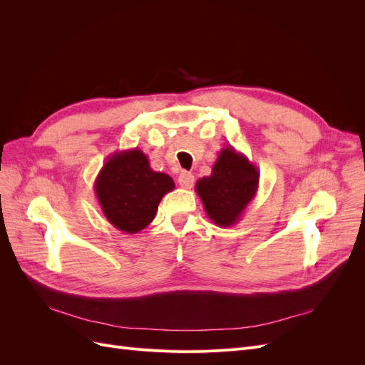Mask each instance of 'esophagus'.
I'll return each mask as SVG.
<instances>
[{"instance_id":"obj_1","label":"esophagus","mask_w":365,"mask_h":365,"mask_svg":"<svg viewBox=\"0 0 365 365\" xmlns=\"http://www.w3.org/2000/svg\"><path fill=\"white\" fill-rule=\"evenodd\" d=\"M195 182V176L189 172H181L178 176V184L182 187V189H190L193 187Z\"/></svg>"}]
</instances>
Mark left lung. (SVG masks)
Instances as JSON below:
<instances>
[{
  "mask_svg": "<svg viewBox=\"0 0 365 365\" xmlns=\"http://www.w3.org/2000/svg\"><path fill=\"white\" fill-rule=\"evenodd\" d=\"M259 178L256 165L233 146H227L219 152L212 175L197 180L195 190L217 227H233L256 196Z\"/></svg>",
  "mask_w": 365,
  "mask_h": 365,
  "instance_id": "obj_1",
  "label": "left lung"
}]
</instances>
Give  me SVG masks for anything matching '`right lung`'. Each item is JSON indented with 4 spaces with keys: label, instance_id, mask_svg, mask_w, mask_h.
Wrapping results in <instances>:
<instances>
[{
    "label": "right lung",
    "instance_id": "right-lung-1",
    "mask_svg": "<svg viewBox=\"0 0 365 365\" xmlns=\"http://www.w3.org/2000/svg\"><path fill=\"white\" fill-rule=\"evenodd\" d=\"M173 189L170 176L152 170L148 157L137 148L109 155L94 182L105 217L128 235L146 228L155 217L163 196Z\"/></svg>",
    "mask_w": 365,
    "mask_h": 365
}]
</instances>
